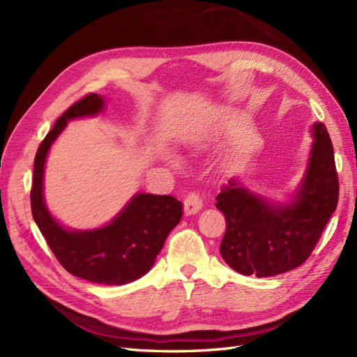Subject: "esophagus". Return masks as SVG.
Masks as SVG:
<instances>
[{
	"label": "esophagus",
	"mask_w": 357,
	"mask_h": 357,
	"mask_svg": "<svg viewBox=\"0 0 357 357\" xmlns=\"http://www.w3.org/2000/svg\"><path fill=\"white\" fill-rule=\"evenodd\" d=\"M202 208V197L198 192H190L185 198V213L186 214H195Z\"/></svg>",
	"instance_id": "esophagus-1"
}]
</instances>
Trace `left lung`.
I'll return each instance as SVG.
<instances>
[{"instance_id": "8db88e82", "label": "left lung", "mask_w": 357, "mask_h": 357, "mask_svg": "<svg viewBox=\"0 0 357 357\" xmlns=\"http://www.w3.org/2000/svg\"><path fill=\"white\" fill-rule=\"evenodd\" d=\"M314 143L305 177L290 204H273L229 180L215 198L226 219L220 255L236 273L269 277L304 264L337 208L340 183L333 146L323 123L312 128Z\"/></svg>"}]
</instances>
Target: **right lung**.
Here are the masks:
<instances>
[{
  "instance_id": "add662e5",
  "label": "right lung",
  "mask_w": 357,
  "mask_h": 357,
  "mask_svg": "<svg viewBox=\"0 0 357 357\" xmlns=\"http://www.w3.org/2000/svg\"><path fill=\"white\" fill-rule=\"evenodd\" d=\"M104 101L88 93L63 113L43 139L34 159L31 211L59 264L75 277L92 283L121 286L143 277L153 266L168 234L178 225L181 202L171 195L138 193L104 228L68 231L49 214L43 199V172L52 143L75 117L100 113Z\"/></svg>"
}]
</instances>
